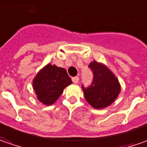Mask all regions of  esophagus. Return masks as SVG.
Instances as JSON below:
<instances>
[{
  "mask_svg": "<svg viewBox=\"0 0 147 147\" xmlns=\"http://www.w3.org/2000/svg\"><path fill=\"white\" fill-rule=\"evenodd\" d=\"M79 80H80V79H79L78 76H75L72 78V81H73V83L75 84H77L79 82Z\"/></svg>",
  "mask_w": 147,
  "mask_h": 147,
  "instance_id": "esophagus-1",
  "label": "esophagus"
}]
</instances>
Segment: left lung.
Masks as SVG:
<instances>
[{"label": "left lung", "instance_id": "left-lung-1", "mask_svg": "<svg viewBox=\"0 0 147 147\" xmlns=\"http://www.w3.org/2000/svg\"><path fill=\"white\" fill-rule=\"evenodd\" d=\"M94 78L91 85L82 89L84 98L94 108L102 109L108 107L118 97L120 92L119 80L105 65L96 61L89 65Z\"/></svg>", "mask_w": 147, "mask_h": 147}]
</instances>
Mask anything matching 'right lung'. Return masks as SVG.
Wrapping results in <instances>:
<instances>
[{"label":"right lung","instance_id":"right-lung-1","mask_svg":"<svg viewBox=\"0 0 147 147\" xmlns=\"http://www.w3.org/2000/svg\"><path fill=\"white\" fill-rule=\"evenodd\" d=\"M71 83L65 69L48 64L37 73L32 84L39 101L49 106L54 103L63 89Z\"/></svg>","mask_w":147,"mask_h":147}]
</instances>
